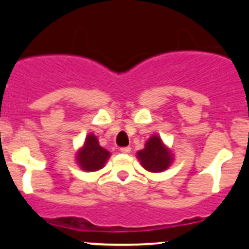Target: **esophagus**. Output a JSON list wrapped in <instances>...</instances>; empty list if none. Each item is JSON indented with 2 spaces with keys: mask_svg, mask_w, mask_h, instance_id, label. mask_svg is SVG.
Wrapping results in <instances>:
<instances>
[{
  "mask_svg": "<svg viewBox=\"0 0 249 249\" xmlns=\"http://www.w3.org/2000/svg\"><path fill=\"white\" fill-rule=\"evenodd\" d=\"M121 152H122V153H129V152H131V147H123V148H121L120 149Z\"/></svg>",
  "mask_w": 249,
  "mask_h": 249,
  "instance_id": "esophagus-1",
  "label": "esophagus"
}]
</instances>
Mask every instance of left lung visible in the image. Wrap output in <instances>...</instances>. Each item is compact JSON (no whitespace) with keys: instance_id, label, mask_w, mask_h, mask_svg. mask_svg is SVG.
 Segmentation results:
<instances>
[{"instance_id":"8db88e82","label":"left lung","mask_w":249,"mask_h":249,"mask_svg":"<svg viewBox=\"0 0 249 249\" xmlns=\"http://www.w3.org/2000/svg\"><path fill=\"white\" fill-rule=\"evenodd\" d=\"M137 157L144 169L149 172H163L173 162L171 149L163 144L160 136L153 135L144 144V148L137 152Z\"/></svg>"}]
</instances>
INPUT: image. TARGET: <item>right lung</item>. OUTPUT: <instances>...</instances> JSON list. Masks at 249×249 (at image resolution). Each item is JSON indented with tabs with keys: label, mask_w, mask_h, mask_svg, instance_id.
Masks as SVG:
<instances>
[{
	"label": "right lung",
	"mask_w": 249,
	"mask_h": 249,
	"mask_svg": "<svg viewBox=\"0 0 249 249\" xmlns=\"http://www.w3.org/2000/svg\"><path fill=\"white\" fill-rule=\"evenodd\" d=\"M109 156V152L100 146L97 137L93 133H89L86 137L82 148L77 152L76 160L83 171L94 172L105 167Z\"/></svg>",
	"instance_id": "obj_1"
}]
</instances>
